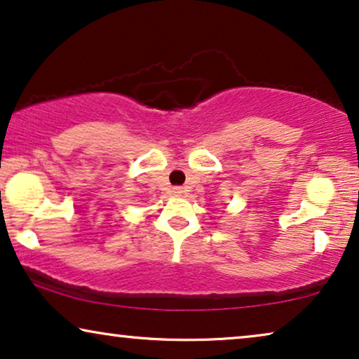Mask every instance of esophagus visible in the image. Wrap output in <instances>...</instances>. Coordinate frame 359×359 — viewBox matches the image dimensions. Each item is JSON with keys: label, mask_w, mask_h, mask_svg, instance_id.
<instances>
[{"label": "esophagus", "mask_w": 359, "mask_h": 359, "mask_svg": "<svg viewBox=\"0 0 359 359\" xmlns=\"http://www.w3.org/2000/svg\"><path fill=\"white\" fill-rule=\"evenodd\" d=\"M173 193H175L176 196H181V194L184 193V191H183V188H180V186H176V188H173Z\"/></svg>", "instance_id": "34e87169"}]
</instances>
